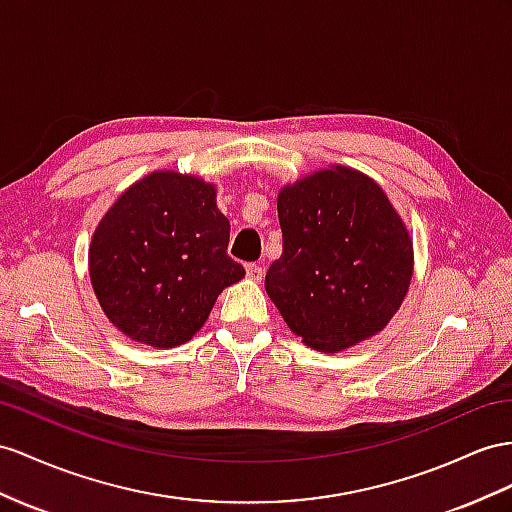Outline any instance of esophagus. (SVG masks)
I'll return each mask as SVG.
<instances>
[{
	"label": "esophagus",
	"instance_id": "esophagus-1",
	"mask_svg": "<svg viewBox=\"0 0 512 512\" xmlns=\"http://www.w3.org/2000/svg\"><path fill=\"white\" fill-rule=\"evenodd\" d=\"M246 277L248 279H251V281H261V279H264V268H261L259 264H248L246 266Z\"/></svg>",
	"mask_w": 512,
	"mask_h": 512
}]
</instances>
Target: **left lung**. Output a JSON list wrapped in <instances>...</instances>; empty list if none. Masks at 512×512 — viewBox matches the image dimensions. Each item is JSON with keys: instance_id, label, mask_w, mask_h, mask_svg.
Returning a JSON list of instances; mask_svg holds the SVG:
<instances>
[{"instance_id": "left-lung-1", "label": "left lung", "mask_w": 512, "mask_h": 512, "mask_svg": "<svg viewBox=\"0 0 512 512\" xmlns=\"http://www.w3.org/2000/svg\"><path fill=\"white\" fill-rule=\"evenodd\" d=\"M283 255L266 292L285 324L320 352L381 333L413 277V240L378 183L331 166L281 188Z\"/></svg>"}]
</instances>
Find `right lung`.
<instances>
[{
  "label": "right lung",
  "mask_w": 512,
  "mask_h": 512,
  "mask_svg": "<svg viewBox=\"0 0 512 512\" xmlns=\"http://www.w3.org/2000/svg\"><path fill=\"white\" fill-rule=\"evenodd\" d=\"M229 229L214 183L175 170L138 179L90 240V285L103 313L138 344L190 342L218 294L244 277L227 255Z\"/></svg>",
  "instance_id": "add662e5"
}]
</instances>
